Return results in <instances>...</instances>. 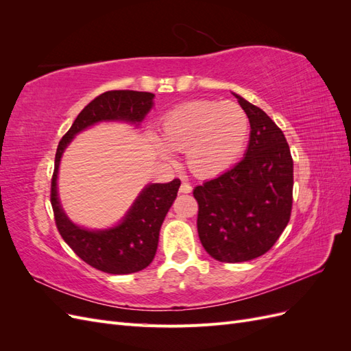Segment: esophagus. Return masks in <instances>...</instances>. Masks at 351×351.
Returning a JSON list of instances; mask_svg holds the SVG:
<instances>
[{
	"label": "esophagus",
	"instance_id": "1",
	"mask_svg": "<svg viewBox=\"0 0 351 351\" xmlns=\"http://www.w3.org/2000/svg\"><path fill=\"white\" fill-rule=\"evenodd\" d=\"M180 193H192V186H190L187 182H183L182 186H180Z\"/></svg>",
	"mask_w": 351,
	"mask_h": 351
}]
</instances>
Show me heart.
Returning <instances> with one entry per match:
<instances>
[{"instance_id":"b5f03b06","label":"heart","mask_w":351,"mask_h":351,"mask_svg":"<svg viewBox=\"0 0 351 351\" xmlns=\"http://www.w3.org/2000/svg\"><path fill=\"white\" fill-rule=\"evenodd\" d=\"M161 139L149 134L155 151L169 158V149L186 151L195 176L210 178L236 164L246 147L250 123L240 105L219 101H192L168 111L159 123Z\"/></svg>"}]
</instances>
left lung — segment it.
I'll return each mask as SVG.
<instances>
[{"mask_svg":"<svg viewBox=\"0 0 351 351\" xmlns=\"http://www.w3.org/2000/svg\"><path fill=\"white\" fill-rule=\"evenodd\" d=\"M250 123L239 164L195 187L202 246L219 262H246L267 253L282 234L293 206V158L267 112L232 93Z\"/></svg>","mask_w":351,"mask_h":351,"instance_id":"obj_1","label":"left lung"}]
</instances>
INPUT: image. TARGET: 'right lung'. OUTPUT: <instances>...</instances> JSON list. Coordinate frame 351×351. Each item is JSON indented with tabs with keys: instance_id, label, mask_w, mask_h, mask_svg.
Masks as SVG:
<instances>
[{
	"instance_id": "add662e5",
	"label": "right lung",
	"mask_w": 351,
	"mask_h": 351,
	"mask_svg": "<svg viewBox=\"0 0 351 351\" xmlns=\"http://www.w3.org/2000/svg\"><path fill=\"white\" fill-rule=\"evenodd\" d=\"M154 97V93L137 90L104 92L80 111L57 147L54 174L51 180V205L57 228L82 261L107 274H133L145 269L154 261L159 230L182 183L174 178L169 183L145 186L120 224L107 230H89L71 222L61 208L57 192L60 161L73 137L93 124L125 121L139 125L151 111Z\"/></svg>"
}]
</instances>
